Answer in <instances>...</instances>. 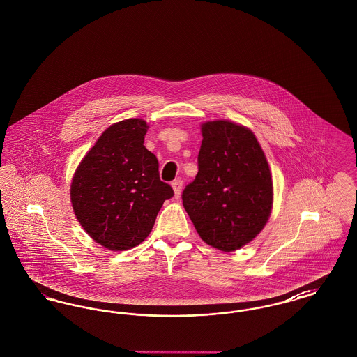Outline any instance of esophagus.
I'll return each mask as SVG.
<instances>
[{"label": "esophagus", "mask_w": 357, "mask_h": 357, "mask_svg": "<svg viewBox=\"0 0 357 357\" xmlns=\"http://www.w3.org/2000/svg\"><path fill=\"white\" fill-rule=\"evenodd\" d=\"M171 186H172V190H174V194H175V197L178 198V197L181 195V191H182L183 182H182L181 179H176V181H174V182L171 183Z\"/></svg>", "instance_id": "obj_1"}]
</instances>
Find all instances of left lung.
I'll return each mask as SVG.
<instances>
[{"label":"left lung","instance_id":"left-lung-1","mask_svg":"<svg viewBox=\"0 0 357 357\" xmlns=\"http://www.w3.org/2000/svg\"><path fill=\"white\" fill-rule=\"evenodd\" d=\"M198 174L182 194L199 237L222 252L253 241L271 217L273 182L255 134L229 120L202 124Z\"/></svg>","mask_w":357,"mask_h":357}]
</instances>
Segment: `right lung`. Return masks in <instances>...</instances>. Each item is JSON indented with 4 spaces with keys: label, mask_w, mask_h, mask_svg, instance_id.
I'll return each instance as SVG.
<instances>
[{
    "label": "right lung",
    "mask_w": 357,
    "mask_h": 357,
    "mask_svg": "<svg viewBox=\"0 0 357 357\" xmlns=\"http://www.w3.org/2000/svg\"><path fill=\"white\" fill-rule=\"evenodd\" d=\"M147 123L121 120L108 127L73 175L70 202L88 236L121 252L142 243L174 191L159 178L156 156L143 143Z\"/></svg>",
    "instance_id": "right-lung-1"
}]
</instances>
